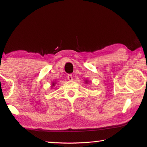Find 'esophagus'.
Wrapping results in <instances>:
<instances>
[{"label": "esophagus", "mask_w": 147, "mask_h": 147, "mask_svg": "<svg viewBox=\"0 0 147 147\" xmlns=\"http://www.w3.org/2000/svg\"><path fill=\"white\" fill-rule=\"evenodd\" d=\"M67 78L69 81H72L73 80V76H72L71 74H68L67 76Z\"/></svg>", "instance_id": "obj_1"}]
</instances>
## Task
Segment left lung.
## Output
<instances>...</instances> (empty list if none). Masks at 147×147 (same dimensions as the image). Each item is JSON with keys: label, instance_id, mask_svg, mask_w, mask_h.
<instances>
[{"label": "left lung", "instance_id": "obj_1", "mask_svg": "<svg viewBox=\"0 0 147 147\" xmlns=\"http://www.w3.org/2000/svg\"><path fill=\"white\" fill-rule=\"evenodd\" d=\"M88 80H86V83H88Z\"/></svg>", "mask_w": 147, "mask_h": 147}]
</instances>
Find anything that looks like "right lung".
<instances>
[{
	"label": "right lung",
	"instance_id": "1",
	"mask_svg": "<svg viewBox=\"0 0 147 147\" xmlns=\"http://www.w3.org/2000/svg\"><path fill=\"white\" fill-rule=\"evenodd\" d=\"M54 85H55V83H54V82H53V84H52V86H54Z\"/></svg>",
	"mask_w": 147,
	"mask_h": 147
}]
</instances>
